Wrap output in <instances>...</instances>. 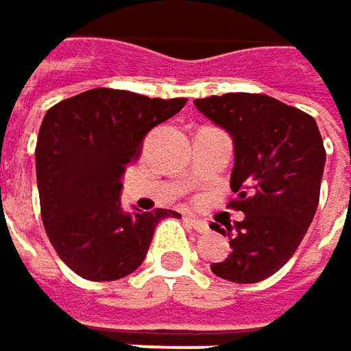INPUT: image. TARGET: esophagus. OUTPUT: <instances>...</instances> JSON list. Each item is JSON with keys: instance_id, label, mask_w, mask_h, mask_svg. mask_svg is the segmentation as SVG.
Here are the masks:
<instances>
[{"instance_id": "esophagus-1", "label": "esophagus", "mask_w": 351, "mask_h": 351, "mask_svg": "<svg viewBox=\"0 0 351 351\" xmlns=\"http://www.w3.org/2000/svg\"><path fill=\"white\" fill-rule=\"evenodd\" d=\"M186 221H188L189 226L195 230V232H199V234H206L210 228H208V223L206 221H202V219H197L195 215H186Z\"/></svg>"}]
</instances>
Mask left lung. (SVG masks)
I'll return each mask as SVG.
<instances>
[{"mask_svg":"<svg viewBox=\"0 0 351 351\" xmlns=\"http://www.w3.org/2000/svg\"><path fill=\"white\" fill-rule=\"evenodd\" d=\"M193 106L234 141L230 204L241 221L210 228L230 239L232 254L212 263L217 278L256 284L295 254L312 223L326 149L312 115L262 93H226Z\"/></svg>","mask_w":351,"mask_h":351,"instance_id":"1","label":"left lung"}]
</instances>
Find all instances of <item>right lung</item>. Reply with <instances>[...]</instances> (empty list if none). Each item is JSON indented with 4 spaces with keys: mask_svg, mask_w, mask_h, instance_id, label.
<instances>
[{
    "mask_svg": "<svg viewBox=\"0 0 351 351\" xmlns=\"http://www.w3.org/2000/svg\"><path fill=\"white\" fill-rule=\"evenodd\" d=\"M184 97L160 99L97 88L47 110L36 145L41 219L62 262L91 282L136 271L163 217L173 210L123 212L121 178L145 136L180 112Z\"/></svg>",
    "mask_w": 351,
    "mask_h": 351,
    "instance_id": "obj_1",
    "label": "right lung"
}]
</instances>
